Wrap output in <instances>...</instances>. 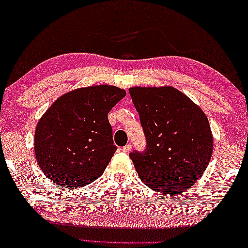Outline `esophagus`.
I'll use <instances>...</instances> for the list:
<instances>
[{
  "instance_id": "obj_1",
  "label": "esophagus",
  "mask_w": 248,
  "mask_h": 248,
  "mask_svg": "<svg viewBox=\"0 0 248 248\" xmlns=\"http://www.w3.org/2000/svg\"><path fill=\"white\" fill-rule=\"evenodd\" d=\"M131 148H132V145H131V144H127V145H125L123 148H122V152L128 153L129 151H131Z\"/></svg>"
}]
</instances>
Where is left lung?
<instances>
[{
    "label": "left lung",
    "mask_w": 248,
    "mask_h": 248,
    "mask_svg": "<svg viewBox=\"0 0 248 248\" xmlns=\"http://www.w3.org/2000/svg\"><path fill=\"white\" fill-rule=\"evenodd\" d=\"M128 91L147 141L145 152L129 154L137 174L157 192H185L201 178L212 156L208 117L176 88L134 87Z\"/></svg>",
    "instance_id": "obj_1"
}]
</instances>
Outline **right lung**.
<instances>
[{"label":"right lung","instance_id":"right-lung-1","mask_svg":"<svg viewBox=\"0 0 248 248\" xmlns=\"http://www.w3.org/2000/svg\"><path fill=\"white\" fill-rule=\"evenodd\" d=\"M126 95L108 84L79 88L58 97L35 129L40 169L62 188H80L104 172L116 151L108 114Z\"/></svg>","mask_w":248,"mask_h":248}]
</instances>
